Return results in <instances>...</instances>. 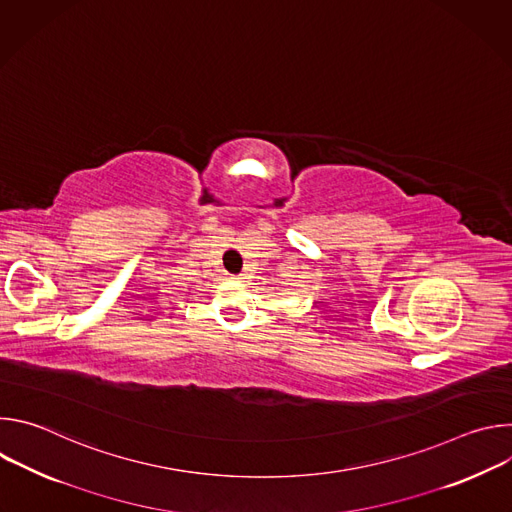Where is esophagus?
Returning <instances> with one entry per match:
<instances>
[{
  "instance_id": "esophagus-1",
  "label": "esophagus",
  "mask_w": 512,
  "mask_h": 512,
  "mask_svg": "<svg viewBox=\"0 0 512 512\" xmlns=\"http://www.w3.org/2000/svg\"><path fill=\"white\" fill-rule=\"evenodd\" d=\"M233 279H235V281H247L249 277H247V273H241V275H235Z\"/></svg>"
}]
</instances>
